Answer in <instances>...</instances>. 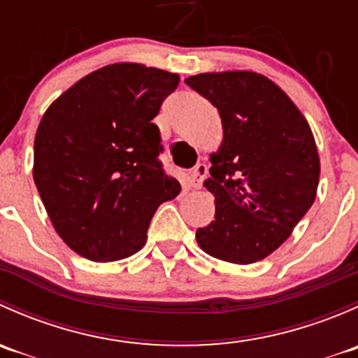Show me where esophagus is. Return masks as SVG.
Instances as JSON below:
<instances>
[{
	"label": "esophagus",
	"instance_id": "34e87169",
	"mask_svg": "<svg viewBox=\"0 0 358 358\" xmlns=\"http://www.w3.org/2000/svg\"><path fill=\"white\" fill-rule=\"evenodd\" d=\"M206 175H208V166L197 164L196 168L190 169V171L187 173V180H189L190 187H194V189H199V187L202 185V182H204Z\"/></svg>",
	"mask_w": 358,
	"mask_h": 358
}]
</instances>
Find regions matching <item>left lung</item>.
<instances>
[{"label": "left lung", "instance_id": "1", "mask_svg": "<svg viewBox=\"0 0 358 358\" xmlns=\"http://www.w3.org/2000/svg\"><path fill=\"white\" fill-rule=\"evenodd\" d=\"M185 83L218 109L223 124L204 182L215 220L197 229V243L223 262L255 263L291 236L315 201V140L289 96L256 72H208Z\"/></svg>", "mask_w": 358, "mask_h": 358}]
</instances>
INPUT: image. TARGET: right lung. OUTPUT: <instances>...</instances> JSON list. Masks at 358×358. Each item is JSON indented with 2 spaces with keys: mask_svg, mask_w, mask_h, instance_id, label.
<instances>
[{
  "mask_svg": "<svg viewBox=\"0 0 358 358\" xmlns=\"http://www.w3.org/2000/svg\"><path fill=\"white\" fill-rule=\"evenodd\" d=\"M180 78L140 64H112L69 88L43 115L34 183L57 234L93 262L143 248L154 213L180 194L162 169L152 119Z\"/></svg>",
  "mask_w": 358,
  "mask_h": 358,
  "instance_id": "1",
  "label": "right lung"
}]
</instances>
